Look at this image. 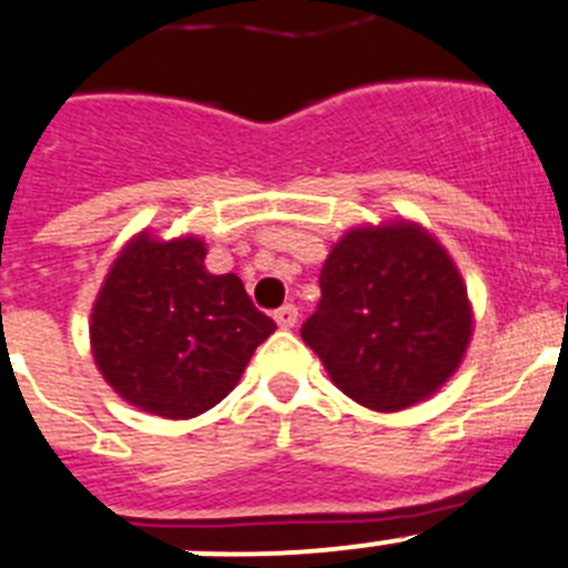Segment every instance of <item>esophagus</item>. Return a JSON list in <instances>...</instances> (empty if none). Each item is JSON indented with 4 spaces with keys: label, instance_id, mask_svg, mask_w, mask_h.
Wrapping results in <instances>:
<instances>
[{
    "label": "esophagus",
    "instance_id": "1",
    "mask_svg": "<svg viewBox=\"0 0 568 568\" xmlns=\"http://www.w3.org/2000/svg\"><path fill=\"white\" fill-rule=\"evenodd\" d=\"M297 317H300L297 305H291V303L280 305L277 312H274V320H277L280 328H294V325H297Z\"/></svg>",
    "mask_w": 568,
    "mask_h": 568
}]
</instances>
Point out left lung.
I'll use <instances>...</instances> for the list:
<instances>
[{"mask_svg":"<svg viewBox=\"0 0 568 568\" xmlns=\"http://www.w3.org/2000/svg\"><path fill=\"white\" fill-rule=\"evenodd\" d=\"M320 291L300 334L359 406L400 412L460 366L471 337L466 285L420 225L348 231L320 271Z\"/></svg>","mask_w":568,"mask_h":568,"instance_id":"obj_1","label":"left lung"}]
</instances>
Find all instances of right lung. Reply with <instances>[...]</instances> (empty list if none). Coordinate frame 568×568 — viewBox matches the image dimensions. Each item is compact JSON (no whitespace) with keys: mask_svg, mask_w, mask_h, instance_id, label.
Here are the masks:
<instances>
[{"mask_svg":"<svg viewBox=\"0 0 568 568\" xmlns=\"http://www.w3.org/2000/svg\"><path fill=\"white\" fill-rule=\"evenodd\" d=\"M274 328L243 280L205 271L200 240L140 234L97 297L91 343L102 377L128 403L185 420L223 400Z\"/></svg>","mask_w":568,"mask_h":568,"instance_id":"add662e5","label":"right lung"}]
</instances>
